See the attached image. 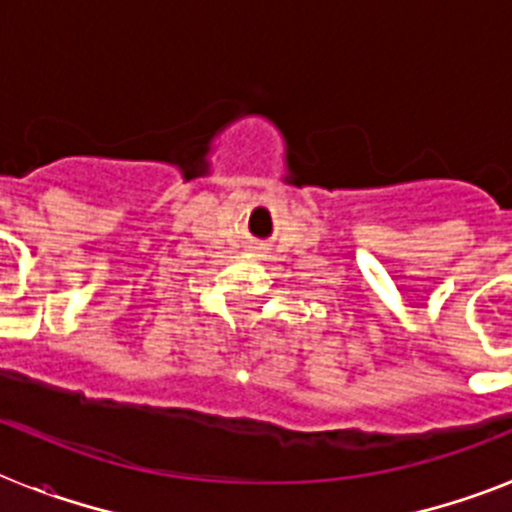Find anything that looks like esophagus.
Segmentation results:
<instances>
[{
    "label": "esophagus",
    "instance_id": "34e87169",
    "mask_svg": "<svg viewBox=\"0 0 512 512\" xmlns=\"http://www.w3.org/2000/svg\"><path fill=\"white\" fill-rule=\"evenodd\" d=\"M251 251H253V253H256V256H266V253H264V251H266V248H264V246H253V248H251Z\"/></svg>",
    "mask_w": 512,
    "mask_h": 512
}]
</instances>
